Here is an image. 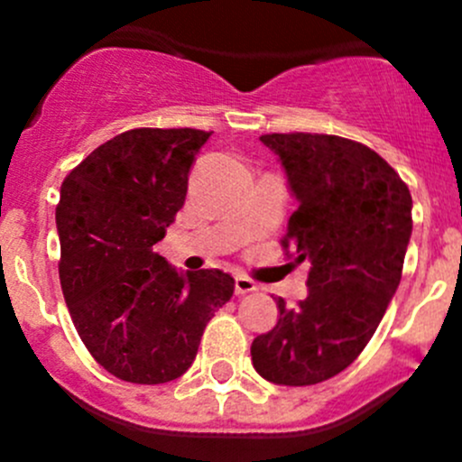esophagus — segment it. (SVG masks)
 <instances>
[{
  "label": "esophagus",
  "mask_w": 462,
  "mask_h": 462,
  "mask_svg": "<svg viewBox=\"0 0 462 462\" xmlns=\"http://www.w3.org/2000/svg\"><path fill=\"white\" fill-rule=\"evenodd\" d=\"M257 291V283L253 279L244 277V274H236L235 277V292L236 295H248V292Z\"/></svg>",
  "instance_id": "obj_1"
}]
</instances>
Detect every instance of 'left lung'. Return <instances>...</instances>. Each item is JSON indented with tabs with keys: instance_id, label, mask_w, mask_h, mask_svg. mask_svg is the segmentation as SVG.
I'll use <instances>...</instances> for the list:
<instances>
[{
	"instance_id": "1",
	"label": "left lung",
	"mask_w": 462,
	"mask_h": 462,
	"mask_svg": "<svg viewBox=\"0 0 462 462\" xmlns=\"http://www.w3.org/2000/svg\"><path fill=\"white\" fill-rule=\"evenodd\" d=\"M297 209L282 245L310 261L309 295L279 297V321L254 337L253 365L274 384L309 386L346 369L374 337L402 277L411 194L366 144L326 134H265Z\"/></svg>"
}]
</instances>
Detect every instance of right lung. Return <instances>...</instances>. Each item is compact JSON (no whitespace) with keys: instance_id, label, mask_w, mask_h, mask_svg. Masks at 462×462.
<instances>
[{"instance_id":"obj_1","label":"right lung","mask_w":462,"mask_h":462,"mask_svg":"<svg viewBox=\"0 0 462 462\" xmlns=\"http://www.w3.org/2000/svg\"><path fill=\"white\" fill-rule=\"evenodd\" d=\"M209 132L129 129L69 171L60 189V283L93 360L134 384L192 366L214 310L230 301L223 270L179 273L153 244L183 208Z\"/></svg>"}]
</instances>
